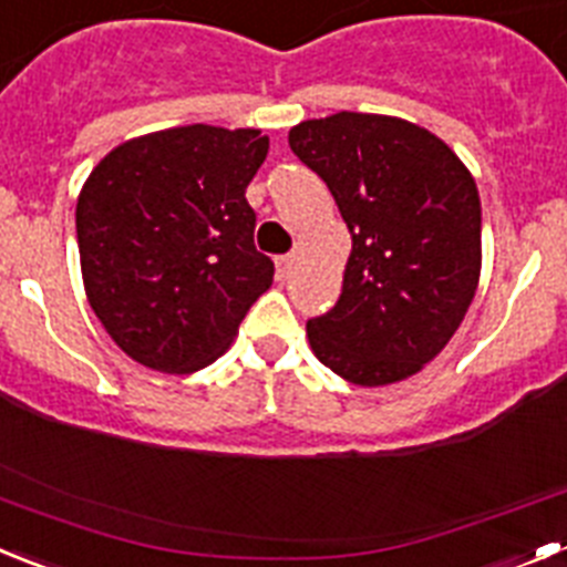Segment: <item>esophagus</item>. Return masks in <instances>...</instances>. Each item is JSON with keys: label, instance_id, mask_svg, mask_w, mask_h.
Segmentation results:
<instances>
[{"label": "esophagus", "instance_id": "34e87169", "mask_svg": "<svg viewBox=\"0 0 567 567\" xmlns=\"http://www.w3.org/2000/svg\"><path fill=\"white\" fill-rule=\"evenodd\" d=\"M292 264H295V255H278V258H275V269H278L280 280L289 278V272H292Z\"/></svg>", "mask_w": 567, "mask_h": 567}]
</instances>
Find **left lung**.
I'll list each match as a JSON object with an SVG mask.
<instances>
[{
    "mask_svg": "<svg viewBox=\"0 0 567 567\" xmlns=\"http://www.w3.org/2000/svg\"><path fill=\"white\" fill-rule=\"evenodd\" d=\"M289 147L352 233L338 303L307 323L315 358L369 389L412 378L477 292L483 213L468 167L425 127L349 110L295 124Z\"/></svg>",
    "mask_w": 567,
    "mask_h": 567,
    "instance_id": "obj_1",
    "label": "left lung"
}]
</instances>
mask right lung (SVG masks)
I'll use <instances>...</instances> for the list:
<instances>
[{
  "instance_id": "right-lung-1",
  "label": "right lung",
  "mask_w": 567,
  "mask_h": 567,
  "mask_svg": "<svg viewBox=\"0 0 567 567\" xmlns=\"http://www.w3.org/2000/svg\"><path fill=\"white\" fill-rule=\"evenodd\" d=\"M267 153L260 130L187 124L118 144L87 175L76 204L84 292L135 363L198 372L272 287L247 202Z\"/></svg>"
}]
</instances>
